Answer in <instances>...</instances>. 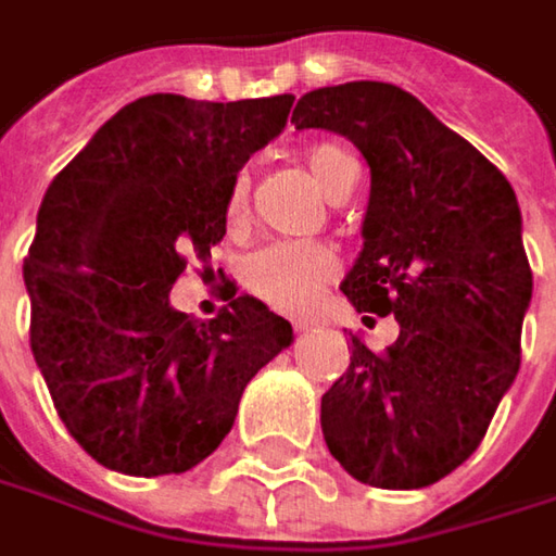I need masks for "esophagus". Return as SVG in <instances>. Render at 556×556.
Here are the masks:
<instances>
[{
    "label": "esophagus",
    "instance_id": "34e87169",
    "mask_svg": "<svg viewBox=\"0 0 556 556\" xmlns=\"http://www.w3.org/2000/svg\"><path fill=\"white\" fill-rule=\"evenodd\" d=\"M292 326H295V332H307V329H311V320H302V317H299V320H292Z\"/></svg>",
    "mask_w": 556,
    "mask_h": 556
}]
</instances>
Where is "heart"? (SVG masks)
I'll list each match as a JSON object with an SVG mask.
<instances>
[{
	"instance_id": "1",
	"label": "heart",
	"mask_w": 556,
	"mask_h": 556,
	"mask_svg": "<svg viewBox=\"0 0 556 556\" xmlns=\"http://www.w3.org/2000/svg\"><path fill=\"white\" fill-rule=\"evenodd\" d=\"M304 164L311 177L320 182L329 199H342L357 180L354 157L336 142H317L304 152ZM252 205V177L239 170L230 182L224 217L230 230H242L249 224ZM339 254L326 242L314 239H292V242H270L245 261V289L277 311H304L314 295L339 277Z\"/></svg>"
}]
</instances>
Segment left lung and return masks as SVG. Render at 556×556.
Here are the masks:
<instances>
[{
    "instance_id": "8db88e82",
    "label": "left lung",
    "mask_w": 556,
    "mask_h": 556,
    "mask_svg": "<svg viewBox=\"0 0 556 556\" xmlns=\"http://www.w3.org/2000/svg\"><path fill=\"white\" fill-rule=\"evenodd\" d=\"M295 130L349 136L370 164L364 252L342 282L364 320L395 317V345L351 336L320 404L332 457L376 489L457 470L519 370L532 267L507 177L410 92L354 80L299 99Z\"/></svg>"
}]
</instances>
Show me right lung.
<instances>
[{
	"mask_svg": "<svg viewBox=\"0 0 556 556\" xmlns=\"http://www.w3.org/2000/svg\"><path fill=\"white\" fill-rule=\"evenodd\" d=\"M292 102L142 96L49 182L24 257L30 349L61 422L102 467L192 470L292 342L289 320L236 289L211 320L170 307L186 264H207L227 232L232 177Z\"/></svg>",
	"mask_w": 556,
	"mask_h": 556,
	"instance_id": "1",
	"label": "right lung"
}]
</instances>
